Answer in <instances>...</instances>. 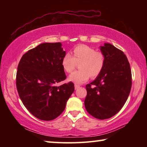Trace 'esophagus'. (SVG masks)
<instances>
[{"label": "esophagus", "mask_w": 147, "mask_h": 147, "mask_svg": "<svg viewBox=\"0 0 147 147\" xmlns=\"http://www.w3.org/2000/svg\"><path fill=\"white\" fill-rule=\"evenodd\" d=\"M79 88H80V86L78 85H76V84L74 85V88H75V89H78Z\"/></svg>", "instance_id": "1"}]
</instances>
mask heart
<instances>
[{"mask_svg": "<svg viewBox=\"0 0 147 147\" xmlns=\"http://www.w3.org/2000/svg\"><path fill=\"white\" fill-rule=\"evenodd\" d=\"M79 64L80 70L71 73L69 76V80L76 84H81L86 81L91 76L96 78L100 75L105 65L106 58L102 52L96 51L92 47L86 45H79L73 50V56L66 53L61 60V65L67 73H71Z\"/></svg>", "mask_w": 147, "mask_h": 147, "instance_id": "obj_1", "label": "heart"}]
</instances>
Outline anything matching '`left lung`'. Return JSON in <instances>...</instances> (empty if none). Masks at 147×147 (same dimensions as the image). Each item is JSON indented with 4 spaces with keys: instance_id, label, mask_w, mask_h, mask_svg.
<instances>
[{
    "instance_id": "obj_1",
    "label": "left lung",
    "mask_w": 147,
    "mask_h": 147,
    "mask_svg": "<svg viewBox=\"0 0 147 147\" xmlns=\"http://www.w3.org/2000/svg\"><path fill=\"white\" fill-rule=\"evenodd\" d=\"M100 48L105 65L100 75L86 85L84 104L90 115L103 120L115 115L125 104L131 90V73L123 51L109 43Z\"/></svg>"
}]
</instances>
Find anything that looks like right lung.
Here are the masks:
<instances>
[{
  "mask_svg": "<svg viewBox=\"0 0 147 147\" xmlns=\"http://www.w3.org/2000/svg\"><path fill=\"white\" fill-rule=\"evenodd\" d=\"M61 43H45L26 53L16 75L19 97L32 115L52 121L63 112L74 91L73 82L56 86L66 78L61 60L66 54Z\"/></svg>",
  "mask_w": 147,
  "mask_h": 147,
  "instance_id": "right-lung-1",
  "label": "right lung"
}]
</instances>
